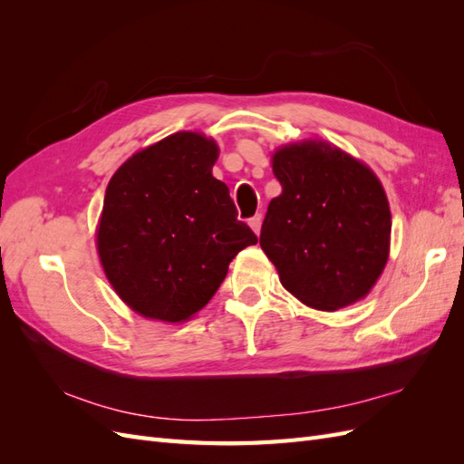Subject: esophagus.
Masks as SVG:
<instances>
[{
	"mask_svg": "<svg viewBox=\"0 0 464 464\" xmlns=\"http://www.w3.org/2000/svg\"><path fill=\"white\" fill-rule=\"evenodd\" d=\"M261 222H263V215H256V217L249 218V227H251V230H254L257 236H259V232H261Z\"/></svg>",
	"mask_w": 464,
	"mask_h": 464,
	"instance_id": "1",
	"label": "esophagus"
}]
</instances>
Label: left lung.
<instances>
[{
    "label": "left lung",
    "mask_w": 464,
    "mask_h": 464,
    "mask_svg": "<svg viewBox=\"0 0 464 464\" xmlns=\"http://www.w3.org/2000/svg\"><path fill=\"white\" fill-rule=\"evenodd\" d=\"M283 193L266 208L259 244L302 304L334 312L362 300L389 257L391 210L366 164L325 141L273 154Z\"/></svg>",
    "instance_id": "obj_1"
}]
</instances>
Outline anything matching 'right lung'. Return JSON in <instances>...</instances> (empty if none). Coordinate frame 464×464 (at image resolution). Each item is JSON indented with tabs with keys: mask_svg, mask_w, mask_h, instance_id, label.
Returning a JSON list of instances; mask_svg holds the SVG:
<instances>
[{
	"mask_svg": "<svg viewBox=\"0 0 464 464\" xmlns=\"http://www.w3.org/2000/svg\"><path fill=\"white\" fill-rule=\"evenodd\" d=\"M217 159L213 139L179 131L135 152L110 179L98 257L139 315L188 321L215 296L230 261L257 244L213 176Z\"/></svg>",
	"mask_w": 464,
	"mask_h": 464,
	"instance_id": "obj_1",
	"label": "right lung"
}]
</instances>
